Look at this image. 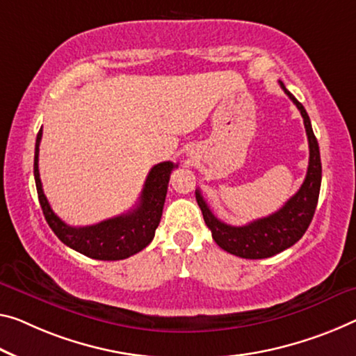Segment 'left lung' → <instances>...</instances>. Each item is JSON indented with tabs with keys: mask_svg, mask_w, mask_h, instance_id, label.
<instances>
[{
	"mask_svg": "<svg viewBox=\"0 0 356 356\" xmlns=\"http://www.w3.org/2000/svg\"><path fill=\"white\" fill-rule=\"evenodd\" d=\"M280 87L285 94L291 98V102L298 106L300 116L304 119L305 134L309 140V168L302 186L289 199L280 210L272 215L251 221L245 226H231L222 222L213 215L207 202L202 197L200 191H195V199L199 204L205 224L211 231V237L218 247H221L227 253L238 256L245 259H264L280 253V251L293 247L298 240L307 231L309 224L314 218V213L318 204L320 186H321V161L318 141H316L309 114L305 108L294 98L291 92H288L282 81Z\"/></svg>",
	"mask_w": 356,
	"mask_h": 356,
	"instance_id": "left-lung-1",
	"label": "left lung"
}]
</instances>
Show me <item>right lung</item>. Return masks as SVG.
<instances>
[{
	"label": "right lung",
	"instance_id": "obj_1",
	"mask_svg": "<svg viewBox=\"0 0 356 356\" xmlns=\"http://www.w3.org/2000/svg\"><path fill=\"white\" fill-rule=\"evenodd\" d=\"M42 129L38 132L35 146V181L38 199L44 213V218L54 234L67 245L79 253L89 256L92 259L119 261L138 253L154 238L156 229L161 222L163 202H165L168 179L175 167L173 162H161L151 168L147 175L140 200L134 210L124 215L109 218L98 224L86 227H73L65 224L52 211L47 197L42 191L40 168H38V156H40V143Z\"/></svg>",
	"mask_w": 356,
	"mask_h": 356
}]
</instances>
